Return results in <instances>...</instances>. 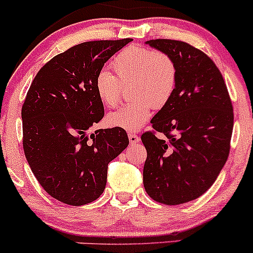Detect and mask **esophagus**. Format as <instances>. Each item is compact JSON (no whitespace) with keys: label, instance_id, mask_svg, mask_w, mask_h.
I'll return each mask as SVG.
<instances>
[{"label":"esophagus","instance_id":"34e87169","mask_svg":"<svg viewBox=\"0 0 253 253\" xmlns=\"http://www.w3.org/2000/svg\"><path fill=\"white\" fill-rule=\"evenodd\" d=\"M128 139H129V143L132 145H134L140 141V138H139L138 134H135V133H128Z\"/></svg>","mask_w":253,"mask_h":253}]
</instances>
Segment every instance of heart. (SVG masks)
<instances>
[{
    "label": "heart",
    "mask_w": 253,
    "mask_h": 253,
    "mask_svg": "<svg viewBox=\"0 0 253 253\" xmlns=\"http://www.w3.org/2000/svg\"><path fill=\"white\" fill-rule=\"evenodd\" d=\"M117 77L108 70H101L95 80V90L104 106L117 107L124 86L129 85L133 101L110 113V126L126 130H138L149 121L152 108L159 109L170 101L177 85L175 60L165 52L145 46H128L110 62Z\"/></svg>",
    "instance_id": "heart-1"
}]
</instances>
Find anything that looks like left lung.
Masks as SVG:
<instances>
[{"label":"left lung","mask_w":253,"mask_h":253,"mask_svg":"<svg viewBox=\"0 0 253 253\" xmlns=\"http://www.w3.org/2000/svg\"><path fill=\"white\" fill-rule=\"evenodd\" d=\"M146 43L175 60L177 85L151 120L155 130L141 135L147 151L144 187L157 202L181 205L210 189L227 161L233 107L221 72L207 54L179 40Z\"/></svg>","instance_id":"obj_1"}]
</instances>
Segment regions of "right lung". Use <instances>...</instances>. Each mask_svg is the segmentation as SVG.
Returning <instances> with one entry per match:
<instances>
[{"instance_id": "1", "label": "right lung", "mask_w": 253, "mask_h": 253, "mask_svg": "<svg viewBox=\"0 0 253 253\" xmlns=\"http://www.w3.org/2000/svg\"><path fill=\"white\" fill-rule=\"evenodd\" d=\"M130 39L78 43L40 69L22 106L24 151L48 195L71 206L100 197L109 162L128 145L119 127L91 132L104 115L95 80Z\"/></svg>"}]
</instances>
